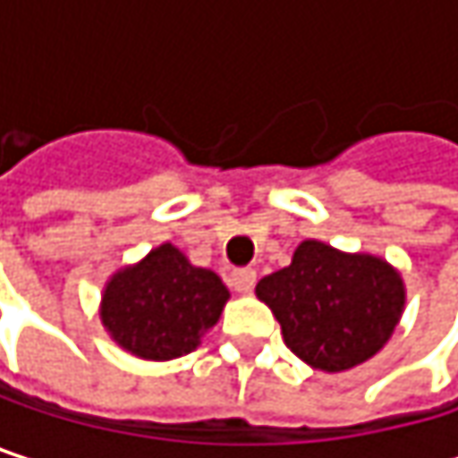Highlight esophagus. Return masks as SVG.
Listing matches in <instances>:
<instances>
[{
	"label": "esophagus",
	"mask_w": 458,
	"mask_h": 458,
	"mask_svg": "<svg viewBox=\"0 0 458 458\" xmlns=\"http://www.w3.org/2000/svg\"><path fill=\"white\" fill-rule=\"evenodd\" d=\"M254 284H257V270H254V267H238V270L230 273V286H233L235 292H241V294L251 292Z\"/></svg>",
	"instance_id": "34e87169"
}]
</instances>
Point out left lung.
Segmentation results:
<instances>
[{
	"instance_id": "obj_1",
	"label": "left lung",
	"mask_w": 458,
	"mask_h": 458,
	"mask_svg": "<svg viewBox=\"0 0 458 458\" xmlns=\"http://www.w3.org/2000/svg\"><path fill=\"white\" fill-rule=\"evenodd\" d=\"M257 297L281 323L286 347L320 371L369 360L403 313L401 276L369 254L302 241L289 267L265 276Z\"/></svg>"
}]
</instances>
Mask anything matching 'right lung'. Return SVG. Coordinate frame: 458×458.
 Listing matches in <instances>:
<instances>
[{"label":"right lung","mask_w":458,"mask_h":458,"mask_svg":"<svg viewBox=\"0 0 458 458\" xmlns=\"http://www.w3.org/2000/svg\"><path fill=\"white\" fill-rule=\"evenodd\" d=\"M228 297L217 273L193 267L182 251L164 243L111 278L100 318L124 350L148 360H169L199 344Z\"/></svg>","instance_id":"1"}]
</instances>
